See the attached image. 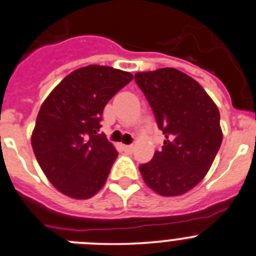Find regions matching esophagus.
Listing matches in <instances>:
<instances>
[{
	"label": "esophagus",
	"instance_id": "34e87169",
	"mask_svg": "<svg viewBox=\"0 0 256 256\" xmlns=\"http://www.w3.org/2000/svg\"><path fill=\"white\" fill-rule=\"evenodd\" d=\"M123 148H124V151H126V152H133V146L132 144H124L123 146Z\"/></svg>",
	"mask_w": 256,
	"mask_h": 256
}]
</instances>
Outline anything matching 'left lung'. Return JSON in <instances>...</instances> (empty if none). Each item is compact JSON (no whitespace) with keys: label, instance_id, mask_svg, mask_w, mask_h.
I'll use <instances>...</instances> for the list:
<instances>
[{"label":"left lung","instance_id":"8db88e82","mask_svg":"<svg viewBox=\"0 0 256 256\" xmlns=\"http://www.w3.org/2000/svg\"><path fill=\"white\" fill-rule=\"evenodd\" d=\"M165 134L164 146L140 166L144 183L162 196H180L206 176L223 133L216 102L187 74L174 68L136 73Z\"/></svg>","mask_w":256,"mask_h":256}]
</instances>
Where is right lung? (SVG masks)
<instances>
[{
	"label": "right lung",
	"mask_w": 256,
	"mask_h": 256,
	"mask_svg": "<svg viewBox=\"0 0 256 256\" xmlns=\"http://www.w3.org/2000/svg\"><path fill=\"white\" fill-rule=\"evenodd\" d=\"M132 79L130 72L88 65L65 76L44 101L32 148L61 194L87 200L104 187L118 152L105 134H98L100 120L106 104Z\"/></svg>",
	"instance_id": "add662e5"
}]
</instances>
